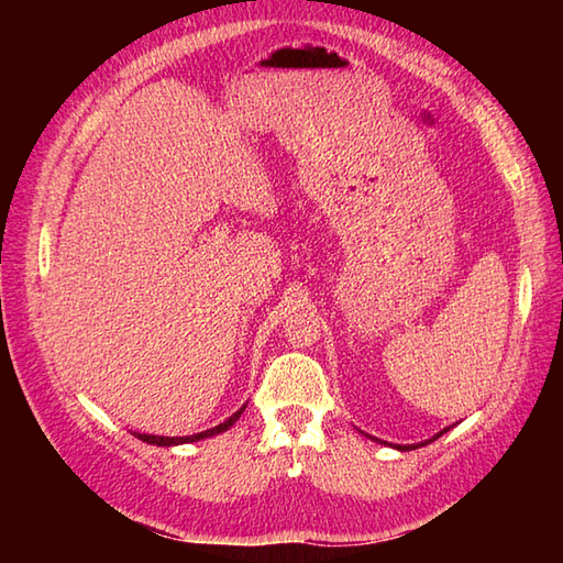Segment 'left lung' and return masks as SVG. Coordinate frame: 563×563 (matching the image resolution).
Instances as JSON below:
<instances>
[{
  "instance_id": "1",
  "label": "left lung",
  "mask_w": 563,
  "mask_h": 563,
  "mask_svg": "<svg viewBox=\"0 0 563 563\" xmlns=\"http://www.w3.org/2000/svg\"><path fill=\"white\" fill-rule=\"evenodd\" d=\"M442 433H445V430H442ZM442 433H440V435H442ZM435 438H438V435H435ZM435 438H433V440H435ZM409 448L413 450V445H409ZM409 448H401V445H399V450H409Z\"/></svg>"
}]
</instances>
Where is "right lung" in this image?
I'll use <instances>...</instances> for the list:
<instances>
[{"instance_id":"add662e5","label":"right lung","mask_w":563,"mask_h":563,"mask_svg":"<svg viewBox=\"0 0 563 563\" xmlns=\"http://www.w3.org/2000/svg\"><path fill=\"white\" fill-rule=\"evenodd\" d=\"M244 409H239L236 413H232L230 418H227L224 423L214 426L210 430H202V433H196V435H186V438H164V435H145V433H135L142 442H150V445H162V448H169V445H181V442H196V440H202V438H212V435H220L224 433L227 428L236 423V418L242 416Z\"/></svg>"}]
</instances>
